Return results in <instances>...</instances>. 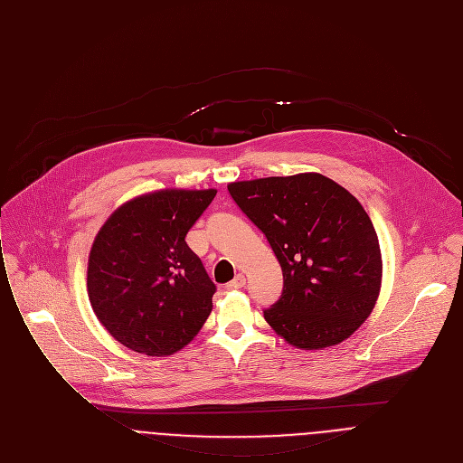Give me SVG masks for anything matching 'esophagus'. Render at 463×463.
Returning <instances> with one entry per match:
<instances>
[{
  "instance_id": "esophagus-1",
  "label": "esophagus",
  "mask_w": 463,
  "mask_h": 463,
  "mask_svg": "<svg viewBox=\"0 0 463 463\" xmlns=\"http://www.w3.org/2000/svg\"><path fill=\"white\" fill-rule=\"evenodd\" d=\"M244 285H246L244 275H242V273H239V275H235V279H233V281H230V283L226 285V288H228V290H239V288H242Z\"/></svg>"
}]
</instances>
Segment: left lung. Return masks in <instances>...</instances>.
Wrapping results in <instances>:
<instances>
[{
  "instance_id": "obj_1",
  "label": "left lung",
  "mask_w": 463,
  "mask_h": 463,
  "mask_svg": "<svg viewBox=\"0 0 463 463\" xmlns=\"http://www.w3.org/2000/svg\"><path fill=\"white\" fill-rule=\"evenodd\" d=\"M228 192L283 269L266 323L303 350L352 335L378 301L383 269L376 230L357 199L319 173L232 182Z\"/></svg>"
}]
</instances>
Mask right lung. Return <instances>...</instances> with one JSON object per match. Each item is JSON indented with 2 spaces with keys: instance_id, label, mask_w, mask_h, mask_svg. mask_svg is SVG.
Wrapping results in <instances>:
<instances>
[{
  "instance_id": "obj_1",
  "label": "right lung",
  "mask_w": 463,
  "mask_h": 463,
  "mask_svg": "<svg viewBox=\"0 0 463 463\" xmlns=\"http://www.w3.org/2000/svg\"><path fill=\"white\" fill-rule=\"evenodd\" d=\"M215 190H162L120 206L89 253L87 292L106 330L146 355H171L206 323L215 285L186 235Z\"/></svg>"
}]
</instances>
